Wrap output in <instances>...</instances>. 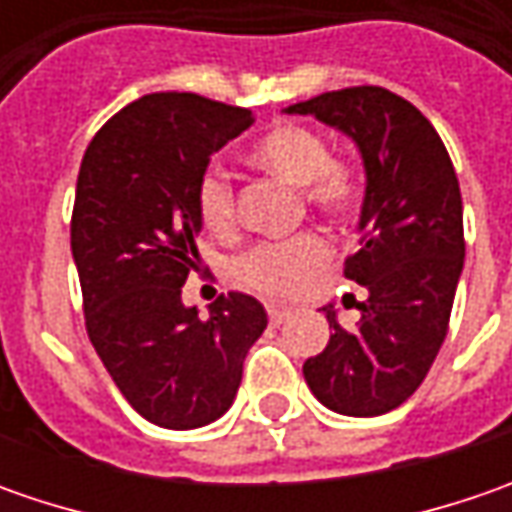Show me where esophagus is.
<instances>
[{
	"label": "esophagus",
	"instance_id": "34e87169",
	"mask_svg": "<svg viewBox=\"0 0 512 512\" xmlns=\"http://www.w3.org/2000/svg\"><path fill=\"white\" fill-rule=\"evenodd\" d=\"M287 316H290V310H287V307H267V319H270V325H282Z\"/></svg>",
	"mask_w": 512,
	"mask_h": 512
}]
</instances>
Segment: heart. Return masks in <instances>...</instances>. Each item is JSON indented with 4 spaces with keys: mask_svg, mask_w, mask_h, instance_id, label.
<instances>
[{
    "mask_svg": "<svg viewBox=\"0 0 512 512\" xmlns=\"http://www.w3.org/2000/svg\"><path fill=\"white\" fill-rule=\"evenodd\" d=\"M247 159L287 185L302 187L307 207L333 222H350L364 202V173L356 162L333 156L325 133L302 122H279L259 136ZM193 205L199 222L225 236L236 227V193L225 168L207 165L196 187ZM330 247L319 233H299L285 242H262L233 262V276L247 290L267 299H290L325 267Z\"/></svg>",
    "mask_w": 512,
    "mask_h": 512,
    "instance_id": "heart-1",
    "label": "heart"
}]
</instances>
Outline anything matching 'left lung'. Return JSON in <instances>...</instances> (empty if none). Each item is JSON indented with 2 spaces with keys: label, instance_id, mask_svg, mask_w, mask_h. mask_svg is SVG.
Masks as SVG:
<instances>
[{
  "label": "left lung",
  "instance_id": "obj_1",
  "mask_svg": "<svg viewBox=\"0 0 512 512\" xmlns=\"http://www.w3.org/2000/svg\"><path fill=\"white\" fill-rule=\"evenodd\" d=\"M287 113L353 136L367 170L362 247L344 259V276L367 287L362 319L344 330L325 307L333 336L302 373L330 410L382 416L419 390L447 336L464 265L459 176L427 116L393 90H330Z\"/></svg>",
  "mask_w": 512,
  "mask_h": 512
}]
</instances>
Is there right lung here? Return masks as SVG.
<instances>
[{"label":"right lung","mask_w":512,"mask_h":512,"mask_svg":"<svg viewBox=\"0 0 512 512\" xmlns=\"http://www.w3.org/2000/svg\"><path fill=\"white\" fill-rule=\"evenodd\" d=\"M253 113L199 93H150L90 139L70 216L85 327L130 407L168 430L216 422L236 399L265 307L230 290L199 319L182 285L199 273L193 187Z\"/></svg>","instance_id":"obj_1"}]
</instances>
